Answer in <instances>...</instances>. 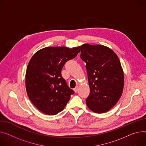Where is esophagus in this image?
<instances>
[{"mask_svg": "<svg viewBox=\"0 0 146 146\" xmlns=\"http://www.w3.org/2000/svg\"><path fill=\"white\" fill-rule=\"evenodd\" d=\"M78 89H79L78 86H76L75 88H74V91L76 93H77V91H78Z\"/></svg>", "mask_w": 146, "mask_h": 146, "instance_id": "esophagus-1", "label": "esophagus"}]
</instances>
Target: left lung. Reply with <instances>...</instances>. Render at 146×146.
I'll list each match as a JSON object with an SVG mask.
<instances>
[{"label": "left lung", "mask_w": 146, "mask_h": 146, "mask_svg": "<svg viewBox=\"0 0 146 146\" xmlns=\"http://www.w3.org/2000/svg\"><path fill=\"white\" fill-rule=\"evenodd\" d=\"M86 67L90 92L86 99L88 108L97 113L111 109L123 93L124 74L117 56L103 45L79 46Z\"/></svg>", "instance_id": "left-lung-1"}]
</instances>
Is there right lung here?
I'll use <instances>...</instances> for the list:
<instances>
[{
    "label": "right lung",
    "mask_w": 146,
    "mask_h": 146,
    "mask_svg": "<svg viewBox=\"0 0 146 146\" xmlns=\"http://www.w3.org/2000/svg\"><path fill=\"white\" fill-rule=\"evenodd\" d=\"M80 52L79 47H47L37 51L29 61L26 88L36 108L48 115L63 110L74 92L62 76L64 64Z\"/></svg>",
    "instance_id": "add662e5"
}]
</instances>
